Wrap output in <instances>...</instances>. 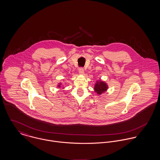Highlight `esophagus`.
<instances>
[{"mask_svg":"<svg viewBox=\"0 0 160 160\" xmlns=\"http://www.w3.org/2000/svg\"><path fill=\"white\" fill-rule=\"evenodd\" d=\"M79 73L80 74H84V69L82 68H79Z\"/></svg>","mask_w":160,"mask_h":160,"instance_id":"34e87169","label":"esophagus"}]
</instances>
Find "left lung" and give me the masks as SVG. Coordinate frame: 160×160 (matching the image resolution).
I'll return each mask as SVG.
<instances>
[{
	"label": "left lung",
	"instance_id": "8db88e82",
	"mask_svg": "<svg viewBox=\"0 0 160 160\" xmlns=\"http://www.w3.org/2000/svg\"><path fill=\"white\" fill-rule=\"evenodd\" d=\"M108 86L107 84L105 82L100 79L96 81L93 89L97 95H101L102 93L107 91L108 90Z\"/></svg>",
	"mask_w": 160,
	"mask_h": 160
}]
</instances>
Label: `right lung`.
Segmentation results:
<instances>
[{"label": "right lung", "mask_w": 160, "mask_h": 160, "mask_svg": "<svg viewBox=\"0 0 160 160\" xmlns=\"http://www.w3.org/2000/svg\"><path fill=\"white\" fill-rule=\"evenodd\" d=\"M61 86H62V83H59V84H58V86H58V88H61Z\"/></svg>", "instance_id": "add662e5"}]
</instances>
